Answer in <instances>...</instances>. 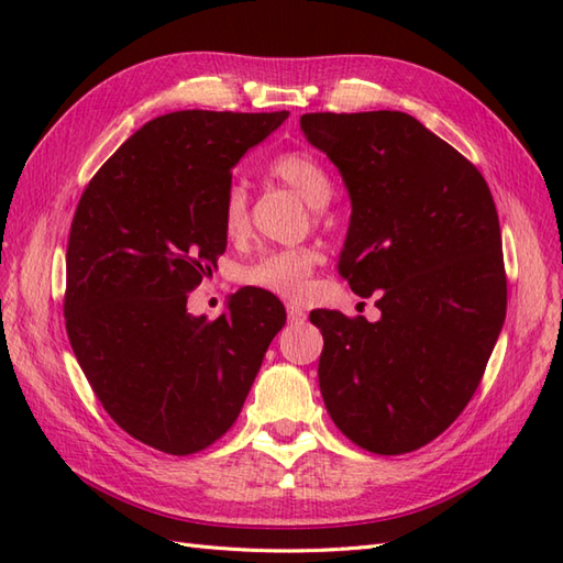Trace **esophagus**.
Returning a JSON list of instances; mask_svg holds the SVG:
<instances>
[{
  "instance_id": "1",
  "label": "esophagus",
  "mask_w": 563,
  "mask_h": 563,
  "mask_svg": "<svg viewBox=\"0 0 563 563\" xmlns=\"http://www.w3.org/2000/svg\"><path fill=\"white\" fill-rule=\"evenodd\" d=\"M288 319L292 321V324H302V321L307 319L305 309L297 307V305H288Z\"/></svg>"
}]
</instances>
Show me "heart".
Segmentation results:
<instances>
[{
  "label": "heart",
  "instance_id": "heart-1",
  "mask_svg": "<svg viewBox=\"0 0 563 563\" xmlns=\"http://www.w3.org/2000/svg\"><path fill=\"white\" fill-rule=\"evenodd\" d=\"M275 181L292 188L309 206L324 208L333 196V181L327 166L312 152L290 150L268 164ZM249 230V196L242 186H232L222 200V232L227 239H242ZM319 266V254L309 246L266 251L239 268V280L280 297H300L309 275Z\"/></svg>",
  "mask_w": 563,
  "mask_h": 563
}]
</instances>
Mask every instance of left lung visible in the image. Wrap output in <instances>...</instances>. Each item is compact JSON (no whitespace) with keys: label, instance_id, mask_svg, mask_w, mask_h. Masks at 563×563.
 I'll list each match as a JSON object with an SVG mask.
<instances>
[{"label":"left lung","instance_id":"obj_1","mask_svg":"<svg viewBox=\"0 0 563 563\" xmlns=\"http://www.w3.org/2000/svg\"><path fill=\"white\" fill-rule=\"evenodd\" d=\"M307 142L339 166L353 214L339 275L382 319L314 309L319 387L341 433L406 454L454 423L504 327L498 212L476 166L401 111L305 113Z\"/></svg>","mask_w":563,"mask_h":563}]
</instances>
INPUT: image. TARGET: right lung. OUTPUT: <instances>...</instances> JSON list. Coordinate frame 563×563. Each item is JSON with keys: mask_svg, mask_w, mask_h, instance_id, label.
Returning a JSON list of instances; mask_svg holds the SVG:
<instances>
[{"mask_svg": "<svg viewBox=\"0 0 563 563\" xmlns=\"http://www.w3.org/2000/svg\"><path fill=\"white\" fill-rule=\"evenodd\" d=\"M288 111H176L125 140L84 188L67 244L65 327L97 399L166 454L210 448L236 421L285 309L242 288L218 319L188 292L224 254L232 166Z\"/></svg>", "mask_w": 563, "mask_h": 563, "instance_id": "add662e5", "label": "right lung"}]
</instances>
